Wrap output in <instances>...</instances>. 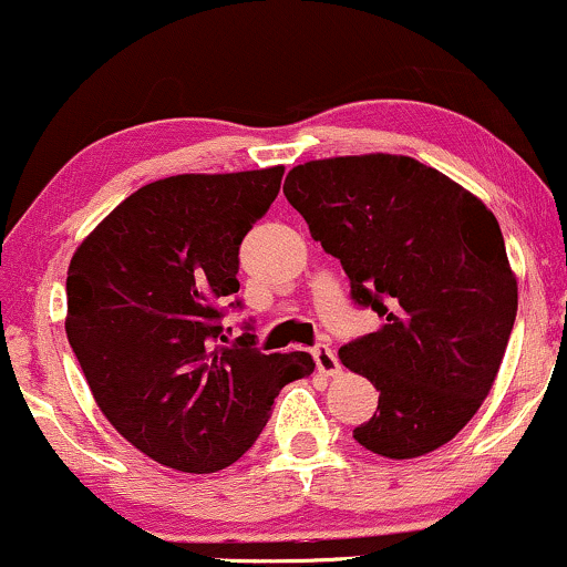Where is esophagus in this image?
<instances>
[{
    "label": "esophagus",
    "instance_id": "obj_1",
    "mask_svg": "<svg viewBox=\"0 0 567 567\" xmlns=\"http://www.w3.org/2000/svg\"><path fill=\"white\" fill-rule=\"evenodd\" d=\"M312 358H316V365L321 374L326 377L342 374V365H339L334 350H331L329 344H316V348H312Z\"/></svg>",
    "mask_w": 567,
    "mask_h": 567
}]
</instances>
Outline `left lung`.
Wrapping results in <instances>:
<instances>
[{
    "label": "left lung",
    "instance_id": "obj_1",
    "mask_svg": "<svg viewBox=\"0 0 567 567\" xmlns=\"http://www.w3.org/2000/svg\"><path fill=\"white\" fill-rule=\"evenodd\" d=\"M286 198L350 278L382 329L339 348L379 392L352 430L363 449L414 458L475 416L517 316V281L494 212L409 156L371 153L299 164Z\"/></svg>",
    "mask_w": 567,
    "mask_h": 567
}]
</instances>
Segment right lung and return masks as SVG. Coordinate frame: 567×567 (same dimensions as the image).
Returning a JSON list of instances; mask_svg holds the SVG:
<instances>
[{
    "label": "right lung",
    "instance_id": "right-lung-1",
    "mask_svg": "<svg viewBox=\"0 0 567 567\" xmlns=\"http://www.w3.org/2000/svg\"><path fill=\"white\" fill-rule=\"evenodd\" d=\"M284 166L156 179L124 198L73 255L65 334L105 419L153 462L217 472L255 445L308 352L265 355L241 310L238 249L281 190ZM230 331V329H228Z\"/></svg>",
    "mask_w": 567,
    "mask_h": 567
}]
</instances>
